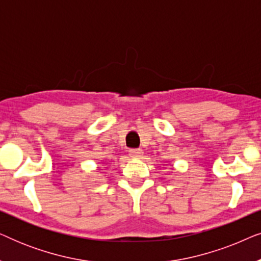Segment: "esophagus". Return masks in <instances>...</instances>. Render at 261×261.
Here are the masks:
<instances>
[{
  "mask_svg": "<svg viewBox=\"0 0 261 261\" xmlns=\"http://www.w3.org/2000/svg\"><path fill=\"white\" fill-rule=\"evenodd\" d=\"M142 149H140V148H133V149H130L129 151V155L132 156V158H140V156L142 155Z\"/></svg>",
  "mask_w": 261,
  "mask_h": 261,
  "instance_id": "obj_1",
  "label": "esophagus"
}]
</instances>
